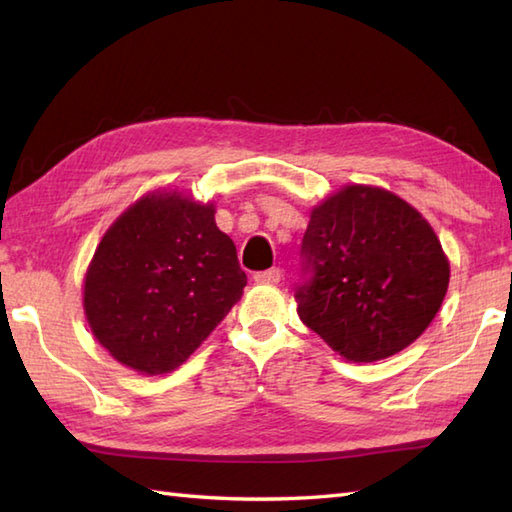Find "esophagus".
<instances>
[{
    "label": "esophagus",
    "instance_id": "esophagus-1",
    "mask_svg": "<svg viewBox=\"0 0 512 512\" xmlns=\"http://www.w3.org/2000/svg\"><path fill=\"white\" fill-rule=\"evenodd\" d=\"M281 277H284V273H281V268H268V270H262V273H257L255 281H257V284L275 286V284H279Z\"/></svg>",
    "mask_w": 512,
    "mask_h": 512
}]
</instances>
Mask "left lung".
<instances>
[{
	"mask_svg": "<svg viewBox=\"0 0 512 512\" xmlns=\"http://www.w3.org/2000/svg\"><path fill=\"white\" fill-rule=\"evenodd\" d=\"M297 312L345 361L374 363L429 328L449 288V259L409 202L347 184L310 211Z\"/></svg>",
	"mask_w": 512,
	"mask_h": 512,
	"instance_id": "obj_1",
	"label": "left lung"
}]
</instances>
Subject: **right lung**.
I'll return each instance as SVG.
<instances>
[{
  "mask_svg": "<svg viewBox=\"0 0 512 512\" xmlns=\"http://www.w3.org/2000/svg\"><path fill=\"white\" fill-rule=\"evenodd\" d=\"M246 273L215 204L151 191L107 228L83 279L94 339L145 376L169 374L242 299Z\"/></svg>",
  "mask_w": 512,
  "mask_h": 512,
  "instance_id": "1",
  "label": "right lung"
}]
</instances>
